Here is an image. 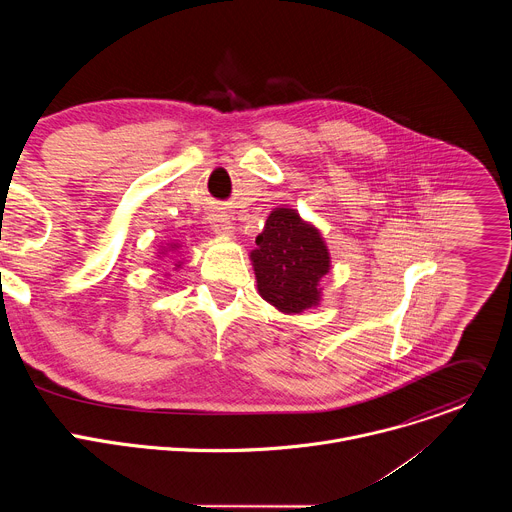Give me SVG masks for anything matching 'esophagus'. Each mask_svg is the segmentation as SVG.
<instances>
[{
	"instance_id": "1",
	"label": "esophagus",
	"mask_w": 512,
	"mask_h": 512,
	"mask_svg": "<svg viewBox=\"0 0 512 512\" xmlns=\"http://www.w3.org/2000/svg\"><path fill=\"white\" fill-rule=\"evenodd\" d=\"M210 229L214 235L231 237L235 233V227L229 218V212L225 208H214L210 214Z\"/></svg>"
}]
</instances>
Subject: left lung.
Listing matches in <instances>:
<instances>
[{"label":"left lung","mask_w":512,"mask_h":512,"mask_svg":"<svg viewBox=\"0 0 512 512\" xmlns=\"http://www.w3.org/2000/svg\"><path fill=\"white\" fill-rule=\"evenodd\" d=\"M255 243L249 257L265 302L291 316L320 306V281L332 261L316 225L304 221L296 208L277 206Z\"/></svg>","instance_id":"8db88e82"}]
</instances>
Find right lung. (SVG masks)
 I'll return each mask as SVG.
<instances>
[{"label": "right lung", "instance_id": "1", "mask_svg": "<svg viewBox=\"0 0 512 512\" xmlns=\"http://www.w3.org/2000/svg\"><path fill=\"white\" fill-rule=\"evenodd\" d=\"M180 247H182V245H180V243H176V241H174V243H166V245H162V247L158 249V259H160V257H170V259H172V257L180 251ZM182 263H184V261L174 259V269L178 271V269L182 267Z\"/></svg>", "mask_w": 512, "mask_h": 512}]
</instances>
